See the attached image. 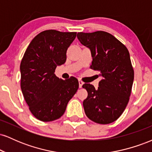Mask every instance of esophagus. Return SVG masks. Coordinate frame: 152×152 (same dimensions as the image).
<instances>
[{
	"mask_svg": "<svg viewBox=\"0 0 152 152\" xmlns=\"http://www.w3.org/2000/svg\"><path fill=\"white\" fill-rule=\"evenodd\" d=\"M78 83H79V88H81L82 85L83 84V82L81 79H78Z\"/></svg>",
	"mask_w": 152,
	"mask_h": 152,
	"instance_id": "esophagus-1",
	"label": "esophagus"
}]
</instances>
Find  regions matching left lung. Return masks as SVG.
<instances>
[{"instance_id":"8db88e82","label":"left lung","mask_w":152,"mask_h":152,"mask_svg":"<svg viewBox=\"0 0 152 152\" xmlns=\"http://www.w3.org/2000/svg\"><path fill=\"white\" fill-rule=\"evenodd\" d=\"M77 37L91 51L90 68L99 71L102 77L97 89L90 83L82 86L88 92L83 102L85 114L96 123H112L119 118L129 101L134 77L129 52L121 41L105 31L78 32Z\"/></svg>"}]
</instances>
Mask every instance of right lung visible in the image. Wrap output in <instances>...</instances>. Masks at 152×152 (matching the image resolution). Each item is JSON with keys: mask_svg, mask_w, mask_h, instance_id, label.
Segmentation results:
<instances>
[{"mask_svg": "<svg viewBox=\"0 0 152 152\" xmlns=\"http://www.w3.org/2000/svg\"><path fill=\"white\" fill-rule=\"evenodd\" d=\"M76 32L42 31L29 43L20 62V88L32 114L42 121L58 119L78 88V81L63 80L56 68L66 62Z\"/></svg>", "mask_w": 152, "mask_h": 152, "instance_id": "obj_1", "label": "right lung"}]
</instances>
